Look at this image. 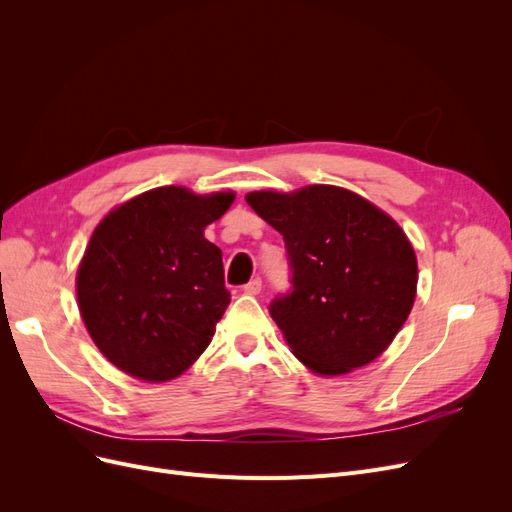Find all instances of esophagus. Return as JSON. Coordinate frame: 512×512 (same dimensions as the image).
I'll list each match as a JSON object with an SVG mask.
<instances>
[{
	"label": "esophagus",
	"instance_id": "esophagus-1",
	"mask_svg": "<svg viewBox=\"0 0 512 512\" xmlns=\"http://www.w3.org/2000/svg\"><path fill=\"white\" fill-rule=\"evenodd\" d=\"M260 290H262V280H260V277H256V280H252L250 284L243 286L245 294H258Z\"/></svg>",
	"mask_w": 512,
	"mask_h": 512
}]
</instances>
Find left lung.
<instances>
[{"label":"left lung","mask_w":512,"mask_h":512,"mask_svg":"<svg viewBox=\"0 0 512 512\" xmlns=\"http://www.w3.org/2000/svg\"><path fill=\"white\" fill-rule=\"evenodd\" d=\"M284 237L292 290L269 314L297 359L339 376L389 348L416 297V256L399 224L363 196L335 185L245 196Z\"/></svg>","instance_id":"left-lung-1"}]
</instances>
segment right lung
Returning a JSON list of instances; mask_svg holds the SVG:
<instances>
[{"mask_svg":"<svg viewBox=\"0 0 512 512\" xmlns=\"http://www.w3.org/2000/svg\"><path fill=\"white\" fill-rule=\"evenodd\" d=\"M232 192L198 196L177 185L113 209L89 239L76 299L98 350L145 382L181 376L211 344L230 292L222 250L205 239Z\"/></svg>","mask_w":512,"mask_h":512,"instance_id":"1","label":"right lung"}]
</instances>
